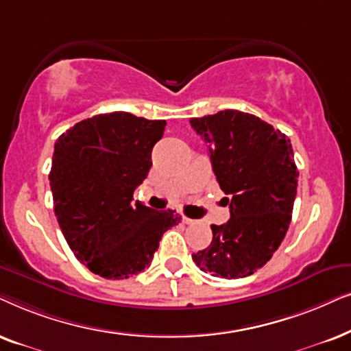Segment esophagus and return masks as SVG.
I'll return each instance as SVG.
<instances>
[{
	"label": "esophagus",
	"mask_w": 351,
	"mask_h": 351,
	"mask_svg": "<svg viewBox=\"0 0 351 351\" xmlns=\"http://www.w3.org/2000/svg\"><path fill=\"white\" fill-rule=\"evenodd\" d=\"M183 223H186V224H194V223H195V219H193V218H188V217H183Z\"/></svg>",
	"instance_id": "obj_1"
}]
</instances>
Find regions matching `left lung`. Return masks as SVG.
Wrapping results in <instances>:
<instances>
[{"instance_id": "obj_1", "label": "left lung", "mask_w": 351, "mask_h": 351, "mask_svg": "<svg viewBox=\"0 0 351 351\" xmlns=\"http://www.w3.org/2000/svg\"><path fill=\"white\" fill-rule=\"evenodd\" d=\"M210 144V160L231 218L212 224L213 239L193 255L200 271L239 279L266 265L286 236L298 171L291 139L258 117L239 110L191 119Z\"/></svg>"}]
</instances>
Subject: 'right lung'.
Listing matches in <instances>:
<instances>
[{"label": "right lung", "instance_id": "add662e5", "mask_svg": "<svg viewBox=\"0 0 351 351\" xmlns=\"http://www.w3.org/2000/svg\"><path fill=\"white\" fill-rule=\"evenodd\" d=\"M165 125L128 112L99 114L75 123L54 144L56 218L77 260L97 276L128 279L147 268L163 232L180 223L175 210L132 202Z\"/></svg>", "mask_w": 351, "mask_h": 351}]
</instances>
